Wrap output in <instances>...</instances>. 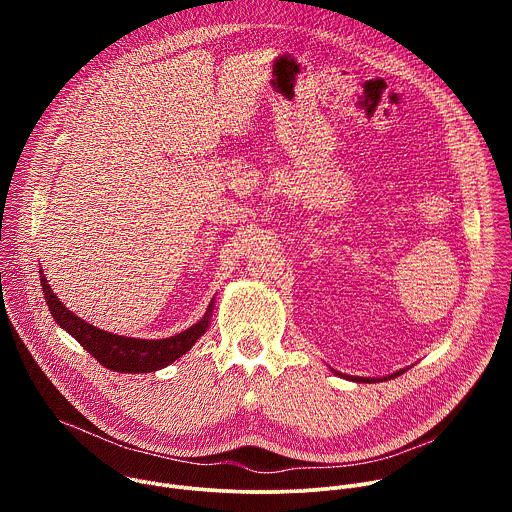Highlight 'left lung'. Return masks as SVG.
I'll return each instance as SVG.
<instances>
[{
  "label": "left lung",
  "instance_id": "obj_1",
  "mask_svg": "<svg viewBox=\"0 0 512 512\" xmlns=\"http://www.w3.org/2000/svg\"><path fill=\"white\" fill-rule=\"evenodd\" d=\"M334 375H338V377H342V379H346V381H354V383H383V381H391V379H395V377H399V375H403L405 373V369H399V371H395V373H391V375H387V377H352V375H344V373H338V371H334V369H330Z\"/></svg>",
  "mask_w": 512,
  "mask_h": 512
}]
</instances>
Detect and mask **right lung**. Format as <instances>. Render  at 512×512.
I'll use <instances>...</instances> for the list:
<instances>
[{
	"mask_svg": "<svg viewBox=\"0 0 512 512\" xmlns=\"http://www.w3.org/2000/svg\"><path fill=\"white\" fill-rule=\"evenodd\" d=\"M40 285L42 294L48 304V310L56 324L66 330L72 338H75L97 362H101L105 369L115 373H156L174 360H178L182 354H186L196 340L206 334L210 326V318L214 312V298L210 300L204 316L190 328H186L180 334H174L170 338L160 340H148V338H131V336H119L107 330H101L77 314H72L60 298L54 294L44 271L40 269Z\"/></svg>",
	"mask_w": 512,
	"mask_h": 512,
	"instance_id": "obj_1",
	"label": "right lung"
}]
</instances>
